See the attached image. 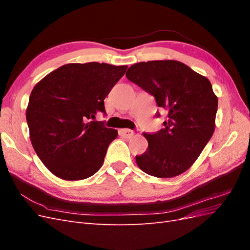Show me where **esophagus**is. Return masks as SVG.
I'll use <instances>...</instances> for the list:
<instances>
[{
	"label": "esophagus",
	"mask_w": 250,
	"mask_h": 250,
	"mask_svg": "<svg viewBox=\"0 0 250 250\" xmlns=\"http://www.w3.org/2000/svg\"><path fill=\"white\" fill-rule=\"evenodd\" d=\"M120 134L122 135L124 139H130L134 135V131L130 130V129H121Z\"/></svg>",
	"instance_id": "1"
}]
</instances>
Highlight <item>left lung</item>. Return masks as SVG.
Returning a JSON list of instances; mask_svg holds the SVG:
<instances>
[{"label":"left lung","mask_w":250,"mask_h":250,"mask_svg":"<svg viewBox=\"0 0 250 250\" xmlns=\"http://www.w3.org/2000/svg\"><path fill=\"white\" fill-rule=\"evenodd\" d=\"M126 77L152 95L158 107L168 111L163 129L143 133L148 149L135 156L139 168L160 178L186 172L215 130L218 98L209 80L176 60L135 63Z\"/></svg>","instance_id":"left-lung-1"}]
</instances>
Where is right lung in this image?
<instances>
[{
  "label": "right lung",
  "mask_w": 250,
  "mask_h": 250,
  "mask_svg": "<svg viewBox=\"0 0 250 250\" xmlns=\"http://www.w3.org/2000/svg\"><path fill=\"white\" fill-rule=\"evenodd\" d=\"M127 65L67 63L32 89L26 110L30 140L42 164L64 180L90 177L104 162L118 131L92 121Z\"/></svg>",
  "instance_id": "1"
}]
</instances>
